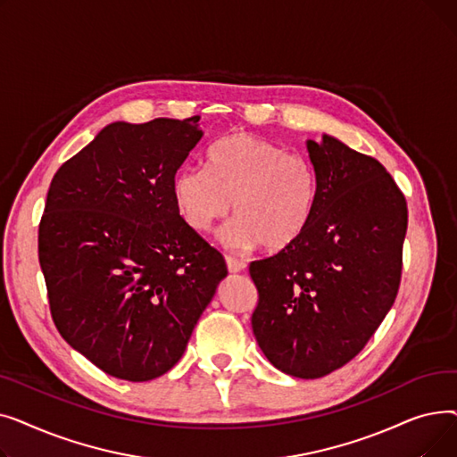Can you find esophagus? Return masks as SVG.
I'll use <instances>...</instances> for the list:
<instances>
[{
    "mask_svg": "<svg viewBox=\"0 0 457 457\" xmlns=\"http://www.w3.org/2000/svg\"><path fill=\"white\" fill-rule=\"evenodd\" d=\"M226 262H228V270L231 274H238V272H243L246 269V262L245 261H238L235 257H226Z\"/></svg>",
    "mask_w": 457,
    "mask_h": 457,
    "instance_id": "obj_1",
    "label": "esophagus"
}]
</instances>
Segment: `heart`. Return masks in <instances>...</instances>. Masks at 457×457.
<instances>
[{"label": "heart", "instance_id": "b5f03b06", "mask_svg": "<svg viewBox=\"0 0 457 457\" xmlns=\"http://www.w3.org/2000/svg\"><path fill=\"white\" fill-rule=\"evenodd\" d=\"M317 174L305 155L250 133L212 142L205 168H181L172 178V200L195 231H211L231 212L237 219L220 233L231 250L291 246L317 209Z\"/></svg>", "mask_w": 457, "mask_h": 457}]
</instances>
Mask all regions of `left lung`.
<instances>
[{"mask_svg":"<svg viewBox=\"0 0 457 457\" xmlns=\"http://www.w3.org/2000/svg\"><path fill=\"white\" fill-rule=\"evenodd\" d=\"M305 146L317 209L298 241L250 265L252 329L278 370L315 379L361 352L393 307L407 204L376 159L328 133Z\"/></svg>","mask_w":457,"mask_h":457,"instance_id":"1","label":"left lung"}]
</instances>
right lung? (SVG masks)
<instances>
[{
  "mask_svg": "<svg viewBox=\"0 0 457 457\" xmlns=\"http://www.w3.org/2000/svg\"><path fill=\"white\" fill-rule=\"evenodd\" d=\"M200 116L112 122L52 179L38 261L62 339L109 376L170 370L228 276L172 200Z\"/></svg>",
  "mask_w": 457,
  "mask_h": 457,
  "instance_id": "1",
  "label": "right lung"
}]
</instances>
